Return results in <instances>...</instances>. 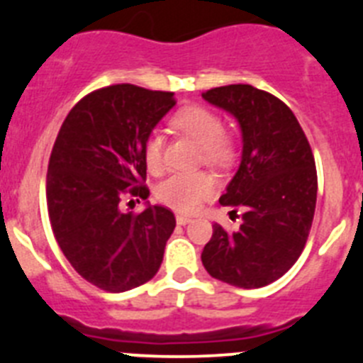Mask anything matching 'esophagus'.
<instances>
[{"mask_svg": "<svg viewBox=\"0 0 363 363\" xmlns=\"http://www.w3.org/2000/svg\"><path fill=\"white\" fill-rule=\"evenodd\" d=\"M189 221H191V218L185 216V214H178V216H176V223H178V225H187Z\"/></svg>", "mask_w": 363, "mask_h": 363, "instance_id": "obj_1", "label": "esophagus"}]
</instances>
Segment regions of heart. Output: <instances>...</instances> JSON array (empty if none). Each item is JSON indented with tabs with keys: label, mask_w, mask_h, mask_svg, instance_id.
<instances>
[{
	"label": "heart",
	"mask_w": 363,
	"mask_h": 363,
	"mask_svg": "<svg viewBox=\"0 0 363 363\" xmlns=\"http://www.w3.org/2000/svg\"><path fill=\"white\" fill-rule=\"evenodd\" d=\"M176 129L192 138L201 147V158L211 165L223 167L233 160V142L223 134V121L216 112L205 107H189L174 116ZM143 158L152 174L165 169L163 158V136L154 130L143 143ZM216 182L203 171L176 172L162 182L156 191V198L163 205L179 213H192L203 200L213 196Z\"/></svg>",
	"instance_id": "heart-1"
}]
</instances>
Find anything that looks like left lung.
Wrapping results in <instances>:
<instances>
[{"label":"left lung","mask_w":363,"mask_h":363,"mask_svg":"<svg viewBox=\"0 0 363 363\" xmlns=\"http://www.w3.org/2000/svg\"><path fill=\"white\" fill-rule=\"evenodd\" d=\"M203 99L233 114L242 129V163L220 203L242 209L240 229L213 225L201 262L211 277L258 289L300 258L316 207V165L296 116L277 96L252 85H225Z\"/></svg>","instance_id":"left-lung-1"}]
</instances>
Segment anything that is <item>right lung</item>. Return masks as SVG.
Segmentation results:
<instances>
[{"label":"right lung","instance_id":"right-lung-1","mask_svg":"<svg viewBox=\"0 0 363 363\" xmlns=\"http://www.w3.org/2000/svg\"><path fill=\"white\" fill-rule=\"evenodd\" d=\"M174 104L172 92L130 83L98 89L74 105L54 142L47 171L52 233L74 271L107 293L149 281L176 227L162 205L138 214L123 207L127 198L149 196L143 143Z\"/></svg>","mask_w":363,"mask_h":363}]
</instances>
